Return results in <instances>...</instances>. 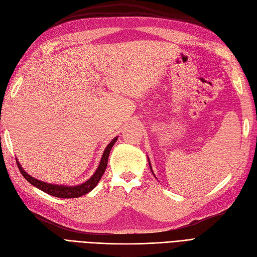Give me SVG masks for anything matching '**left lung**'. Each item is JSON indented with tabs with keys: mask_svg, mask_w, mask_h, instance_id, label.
<instances>
[{
	"mask_svg": "<svg viewBox=\"0 0 257 257\" xmlns=\"http://www.w3.org/2000/svg\"><path fill=\"white\" fill-rule=\"evenodd\" d=\"M149 161V160H148ZM149 166H150V169H151V172H152V168H151V164H150V161H149ZM152 174H153V172H152Z\"/></svg>",
	"mask_w": 257,
	"mask_h": 257,
	"instance_id": "8db88e82",
	"label": "left lung"
}]
</instances>
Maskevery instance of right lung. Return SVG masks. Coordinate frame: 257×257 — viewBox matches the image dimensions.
<instances>
[{
  "instance_id": "add662e5",
  "label": "right lung",
  "mask_w": 257,
  "mask_h": 257,
  "mask_svg": "<svg viewBox=\"0 0 257 257\" xmlns=\"http://www.w3.org/2000/svg\"><path fill=\"white\" fill-rule=\"evenodd\" d=\"M118 139V136L114 137L112 141L108 144V146L106 147V149L102 155V159H100L99 165L96 169V172L94 173L88 181L83 182L82 184L76 185V186H66V185H58V184H51V183H47V182H43L41 180H37V179L33 178L32 176H30L28 173H26V170L23 169L20 165V163L18 162V160L16 159L18 168L20 170L21 175L27 179V181L30 182L32 185H34L35 188L40 189L41 191L49 194V195L56 196L59 198H76V197H80L84 194L89 193L90 191H92L93 189L95 188L97 185V183L99 182L100 178L104 175L106 167H107V163H108V157H109V153L112 146L114 145V143Z\"/></svg>"
}]
</instances>
